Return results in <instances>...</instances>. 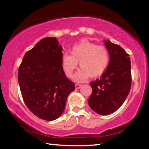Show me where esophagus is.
Returning <instances> with one entry per match:
<instances>
[{
	"label": "esophagus",
	"instance_id": "esophagus-1",
	"mask_svg": "<svg viewBox=\"0 0 149 149\" xmlns=\"http://www.w3.org/2000/svg\"><path fill=\"white\" fill-rule=\"evenodd\" d=\"M75 89H79V88L81 87V85H80V84H75Z\"/></svg>",
	"mask_w": 149,
	"mask_h": 149
}]
</instances>
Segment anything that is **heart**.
<instances>
[{
	"instance_id": "1",
	"label": "heart",
	"mask_w": 149,
	"mask_h": 149,
	"mask_svg": "<svg viewBox=\"0 0 149 149\" xmlns=\"http://www.w3.org/2000/svg\"><path fill=\"white\" fill-rule=\"evenodd\" d=\"M70 53L71 55H63L61 64L65 75L71 77L79 63L81 69L74 77L75 81H84L89 77L101 76L109 65L110 54L107 48L87 40L74 45Z\"/></svg>"
}]
</instances>
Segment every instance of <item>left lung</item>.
<instances>
[{"label": "left lung", "instance_id": "1", "mask_svg": "<svg viewBox=\"0 0 149 149\" xmlns=\"http://www.w3.org/2000/svg\"><path fill=\"white\" fill-rule=\"evenodd\" d=\"M110 54L107 69L99 79L90 83L92 88L88 103L90 108L100 115L114 112L122 105L132 85L130 55L122 47L104 40Z\"/></svg>", "mask_w": 149, "mask_h": 149}]
</instances>
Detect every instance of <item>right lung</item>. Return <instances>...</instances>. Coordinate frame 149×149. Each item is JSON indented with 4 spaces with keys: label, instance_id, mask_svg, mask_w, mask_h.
I'll list each match as a JSON object with an SVG mask.
<instances>
[{
    "label": "right lung",
    "instance_id": "add662e5",
    "mask_svg": "<svg viewBox=\"0 0 149 149\" xmlns=\"http://www.w3.org/2000/svg\"><path fill=\"white\" fill-rule=\"evenodd\" d=\"M62 57L56 37H46L25 54L19 67L17 79L25 104L47 121L62 115L68 97L75 89L62 69Z\"/></svg>",
    "mask_w": 149,
    "mask_h": 149
}]
</instances>
